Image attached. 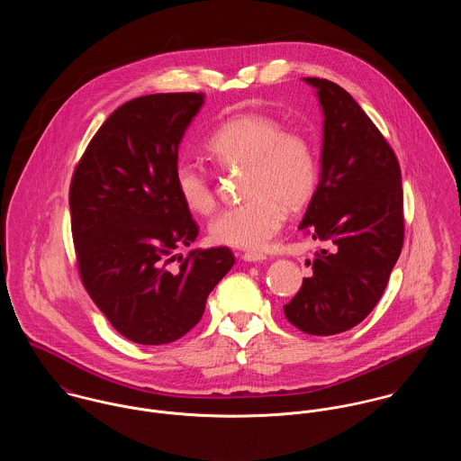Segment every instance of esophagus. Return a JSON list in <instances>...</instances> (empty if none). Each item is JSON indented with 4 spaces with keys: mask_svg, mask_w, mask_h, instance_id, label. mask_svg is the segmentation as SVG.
I'll use <instances>...</instances> for the list:
<instances>
[{
    "mask_svg": "<svg viewBox=\"0 0 461 461\" xmlns=\"http://www.w3.org/2000/svg\"><path fill=\"white\" fill-rule=\"evenodd\" d=\"M242 259L244 261H263V259H267V256L263 253H256V251H248L242 255Z\"/></svg>",
    "mask_w": 461,
    "mask_h": 461,
    "instance_id": "1",
    "label": "esophagus"
}]
</instances>
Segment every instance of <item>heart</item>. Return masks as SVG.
Masks as SVG:
<instances>
[{
  "mask_svg": "<svg viewBox=\"0 0 461 461\" xmlns=\"http://www.w3.org/2000/svg\"><path fill=\"white\" fill-rule=\"evenodd\" d=\"M206 152L222 167H244L239 205L224 208L210 222L215 244L259 249L283 226L286 210H299L311 200L318 167L312 147L297 131H285L268 114L249 113L226 120L206 140ZM182 203L196 213L215 208L210 175L191 160H180L173 175Z\"/></svg>",
  "mask_w": 461,
  "mask_h": 461,
  "instance_id": "obj_1",
  "label": "heart"
}]
</instances>
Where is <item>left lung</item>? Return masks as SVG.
<instances>
[{"label":"left lung","instance_id":"1","mask_svg":"<svg viewBox=\"0 0 461 461\" xmlns=\"http://www.w3.org/2000/svg\"><path fill=\"white\" fill-rule=\"evenodd\" d=\"M323 111L321 173L301 230L327 244L312 274L285 306L312 336L360 323L380 301L405 237L402 169L394 150L339 85L304 77Z\"/></svg>","mask_w":461,"mask_h":461}]
</instances>
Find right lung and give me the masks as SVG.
<instances>
[{
	"mask_svg": "<svg viewBox=\"0 0 461 461\" xmlns=\"http://www.w3.org/2000/svg\"><path fill=\"white\" fill-rule=\"evenodd\" d=\"M203 97L154 94L122 104L72 175L68 205L83 286L109 323L138 345L185 336L235 263L228 248H210L169 267L175 249L200 233L173 175Z\"/></svg>",
	"mask_w": 461,
	"mask_h": 461,
	"instance_id": "obj_1",
	"label": "right lung"
}]
</instances>
